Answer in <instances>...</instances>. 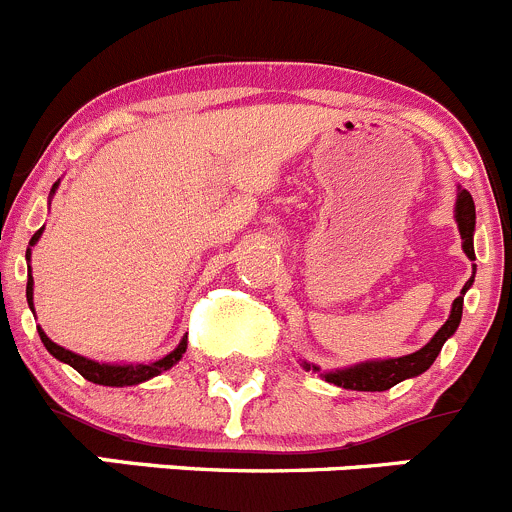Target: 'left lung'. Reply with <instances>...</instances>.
Returning a JSON list of instances; mask_svg holds the SVG:
<instances>
[{
  "instance_id": "1",
  "label": "left lung",
  "mask_w": 512,
  "mask_h": 512,
  "mask_svg": "<svg viewBox=\"0 0 512 512\" xmlns=\"http://www.w3.org/2000/svg\"><path fill=\"white\" fill-rule=\"evenodd\" d=\"M455 221L457 228H460L462 236V251L467 253V259L475 261V246H472V236H475V203H472V196L467 191L457 193V203H455ZM472 281H475V266H472V276L465 286H462L460 296L452 301V311L447 316L445 324L437 329L435 337L425 344L417 352L407 354V357H397V359H379V362H362L354 364V367L347 369H337V372H324L321 377L326 379L329 384H337V387L344 389H357V392H384V389L394 387L402 379L417 377V374L427 372L432 367V362L440 354L442 344L457 332V326H460L462 319V299H465V291L470 289ZM304 369H314L319 372L316 364L301 362Z\"/></svg>"
}]
</instances>
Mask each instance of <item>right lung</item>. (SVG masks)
I'll use <instances>...</instances> for the list:
<instances>
[{
    "instance_id": "right-lung-1",
    "label": "right lung",
    "mask_w": 512,
    "mask_h": 512,
    "mask_svg": "<svg viewBox=\"0 0 512 512\" xmlns=\"http://www.w3.org/2000/svg\"><path fill=\"white\" fill-rule=\"evenodd\" d=\"M57 191V183L52 186V193ZM50 193V196H52ZM42 231L45 228H40V231L34 233L32 241H29V246H34V243L40 241ZM27 261H29V248H27ZM29 279H27V304L29 309L34 311L32 306V286H34V279H32V269H29ZM37 332H40V339L42 344L47 347V352L52 354L55 359H60V362L70 364L72 369H77V372L82 374V377L87 379V382H95V384H102V387H133V384H140L145 382V379L150 377H158L160 372H165V369H170L173 364L180 362V357L186 354L188 349V337L180 339L178 347L173 349L170 354H165L163 359H158V362H150V364H100L95 362V359H87V357H80V354L70 352V349L60 347V344L52 342L50 337H47L45 332H42V326H37Z\"/></svg>"
}]
</instances>
